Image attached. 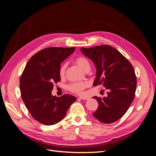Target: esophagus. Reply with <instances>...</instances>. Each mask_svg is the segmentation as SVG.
<instances>
[{"label":"esophagus","instance_id":"34e87169","mask_svg":"<svg viewBox=\"0 0 156 156\" xmlns=\"http://www.w3.org/2000/svg\"><path fill=\"white\" fill-rule=\"evenodd\" d=\"M79 98L81 99V100H88V99H89L87 97H79Z\"/></svg>","mask_w":156,"mask_h":156}]
</instances>
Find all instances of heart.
<instances>
[{"label": "heart", "mask_w": 156, "mask_h": 156, "mask_svg": "<svg viewBox=\"0 0 156 156\" xmlns=\"http://www.w3.org/2000/svg\"><path fill=\"white\" fill-rule=\"evenodd\" d=\"M75 62L80 68H81L84 71L89 69L90 67V64L88 60L85 57H83V56H79V57L76 58L75 60ZM66 67V63H63L60 66V67L59 68V75L61 77L64 76ZM87 86L88 84L84 82L73 83L69 84L68 87V89L71 92L77 94H82L83 93L84 90L87 87Z\"/></svg>", "instance_id": "1"}]
</instances>
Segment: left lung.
Here are the masks:
<instances>
[{"label":"left lung","instance_id":"1","mask_svg":"<svg viewBox=\"0 0 156 156\" xmlns=\"http://www.w3.org/2000/svg\"><path fill=\"white\" fill-rule=\"evenodd\" d=\"M81 51L96 66L94 86L103 84L109 90L107 98L94 97L99 107L93 115L104 124L113 123L124 116L134 100L136 78L133 66L110 45L82 48Z\"/></svg>","mask_w":156,"mask_h":156}]
</instances>
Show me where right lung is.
Returning <instances> with one entry per match:
<instances>
[{
	"label": "right lung",
	"mask_w": 156,
	"mask_h": 156,
	"mask_svg": "<svg viewBox=\"0 0 156 156\" xmlns=\"http://www.w3.org/2000/svg\"><path fill=\"white\" fill-rule=\"evenodd\" d=\"M75 48H48L33 55L20 79L21 98L32 116L40 123L53 125L62 120L76 98L51 94L53 84L60 81L59 68Z\"/></svg>",
	"instance_id": "add662e5"
}]
</instances>
